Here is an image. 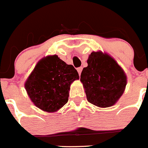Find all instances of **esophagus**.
<instances>
[{
  "label": "esophagus",
  "instance_id": "esophagus-1",
  "mask_svg": "<svg viewBox=\"0 0 148 148\" xmlns=\"http://www.w3.org/2000/svg\"><path fill=\"white\" fill-rule=\"evenodd\" d=\"M82 69H83V68H82V67H78V69H77V71H78V74H79V75H80L81 73H82Z\"/></svg>",
  "mask_w": 148,
  "mask_h": 148
}]
</instances>
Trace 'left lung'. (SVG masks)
Returning <instances> with one entry per match:
<instances>
[{"instance_id": "left-lung-1", "label": "left lung", "mask_w": 148, "mask_h": 148, "mask_svg": "<svg viewBox=\"0 0 148 148\" xmlns=\"http://www.w3.org/2000/svg\"><path fill=\"white\" fill-rule=\"evenodd\" d=\"M83 69L81 82L89 102L99 108L114 105L125 91L127 76L122 68L109 55L92 52Z\"/></svg>"}]
</instances>
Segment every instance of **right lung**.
Wrapping results in <instances>:
<instances>
[{
    "label": "right lung",
    "mask_w": 148,
    "mask_h": 148,
    "mask_svg": "<svg viewBox=\"0 0 148 148\" xmlns=\"http://www.w3.org/2000/svg\"><path fill=\"white\" fill-rule=\"evenodd\" d=\"M76 79L79 75L74 66L54 55L38 62L26 81L25 89L37 108L53 113L66 104L70 84Z\"/></svg>",
    "instance_id": "add662e5"
}]
</instances>
